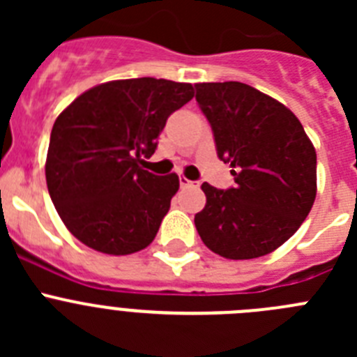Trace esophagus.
I'll list each match as a JSON object with an SVG mask.
<instances>
[{
    "label": "esophagus",
    "instance_id": "esophagus-1",
    "mask_svg": "<svg viewBox=\"0 0 357 357\" xmlns=\"http://www.w3.org/2000/svg\"><path fill=\"white\" fill-rule=\"evenodd\" d=\"M178 182H181V188H198V182H193V181H188V178H185V176H181V178H178Z\"/></svg>",
    "mask_w": 357,
    "mask_h": 357
}]
</instances>
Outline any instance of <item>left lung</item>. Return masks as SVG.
Instances as JSON below:
<instances>
[{
	"mask_svg": "<svg viewBox=\"0 0 357 357\" xmlns=\"http://www.w3.org/2000/svg\"><path fill=\"white\" fill-rule=\"evenodd\" d=\"M216 153L232 166L234 188L204 182L206 207L195 225L227 259H255L302 225L317 197V151L291 110L241 82L197 84Z\"/></svg>",
	"mask_w": 357,
	"mask_h": 357,
	"instance_id": "left-lung-1",
	"label": "left lung"
}]
</instances>
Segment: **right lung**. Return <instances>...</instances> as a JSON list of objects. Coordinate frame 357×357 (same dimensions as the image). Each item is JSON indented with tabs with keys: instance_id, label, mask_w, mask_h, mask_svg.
<instances>
[{
	"instance_id": "1",
	"label": "right lung",
	"mask_w": 357,
	"mask_h": 357,
	"mask_svg": "<svg viewBox=\"0 0 357 357\" xmlns=\"http://www.w3.org/2000/svg\"><path fill=\"white\" fill-rule=\"evenodd\" d=\"M193 85L130 78L85 91L56 118L46 184L64 225L84 245L110 255L146 248L166 216L178 176L143 169Z\"/></svg>"
}]
</instances>
